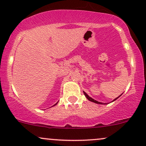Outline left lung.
Here are the masks:
<instances>
[{"mask_svg":"<svg viewBox=\"0 0 146 146\" xmlns=\"http://www.w3.org/2000/svg\"><path fill=\"white\" fill-rule=\"evenodd\" d=\"M83 92H84V95H85V97H86V98H87L88 99V100H89V101H91V102H94V103H95V104H104L101 103V102H98V101H96V100H93V98H91V97H89V95H88L87 94V93H86L85 92H84V91H83ZM122 94H123V93H122ZM122 94H121V95H122ZM120 96H119V97H120ZM119 97H118V98H116V99H115V100H113V102H114L115 100H116L117 99H118V98H119Z\"/></svg>","mask_w":146,"mask_h":146,"instance_id":"left-lung-1","label":"left lung"}]
</instances>
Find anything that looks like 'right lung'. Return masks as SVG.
Here are the masks:
<instances>
[{"instance_id": "1", "label": "right lung", "mask_w": 146, "mask_h": 146, "mask_svg": "<svg viewBox=\"0 0 146 146\" xmlns=\"http://www.w3.org/2000/svg\"><path fill=\"white\" fill-rule=\"evenodd\" d=\"M57 104V103H56V104H55V105H53V106H55V105H56V104Z\"/></svg>"}]
</instances>
